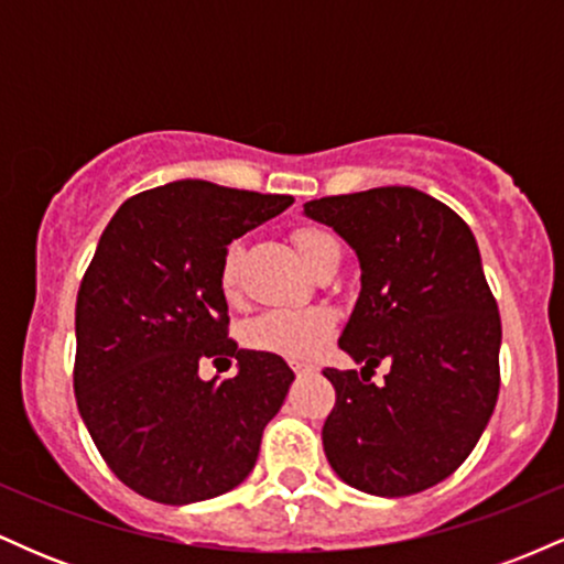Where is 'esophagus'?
I'll list each match as a JSON object with an SVG mask.
<instances>
[{
    "instance_id": "obj_1",
    "label": "esophagus",
    "mask_w": 564,
    "mask_h": 564,
    "mask_svg": "<svg viewBox=\"0 0 564 564\" xmlns=\"http://www.w3.org/2000/svg\"><path fill=\"white\" fill-rule=\"evenodd\" d=\"M294 371H296V377H304V373H313L315 368H310V366H294Z\"/></svg>"
}]
</instances>
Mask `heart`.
Returning a JSON list of instances; mask_svg holds the SVG:
<instances>
[{"instance_id":"1","label":"heart","mask_w":564,"mask_h":564,"mask_svg":"<svg viewBox=\"0 0 564 564\" xmlns=\"http://www.w3.org/2000/svg\"><path fill=\"white\" fill-rule=\"evenodd\" d=\"M296 251L310 270L339 254V243L332 232L315 225H300L291 232ZM238 270H241V243H230L219 264V289L232 300L238 294ZM336 332L334 310L313 304V307H281L257 315L243 326V341L260 352H273L289 360H310L332 341Z\"/></svg>"}]
</instances>
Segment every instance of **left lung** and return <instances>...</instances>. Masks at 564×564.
I'll return each instance as SVG.
<instances>
[{
    "mask_svg": "<svg viewBox=\"0 0 564 564\" xmlns=\"http://www.w3.org/2000/svg\"><path fill=\"white\" fill-rule=\"evenodd\" d=\"M360 260V296L339 347L360 371L323 368L336 403L323 451L373 496H413L464 464L490 422L501 318L469 225L416 187H371L304 204ZM381 359L386 384L370 381Z\"/></svg>",
    "mask_w": 564,
    "mask_h": 564,
    "instance_id": "1",
    "label": "left lung"
}]
</instances>
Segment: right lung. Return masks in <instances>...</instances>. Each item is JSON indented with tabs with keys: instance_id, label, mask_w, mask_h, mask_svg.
Returning a JSON list of instances; mask_svg holds the SVG:
<instances>
[{
	"instance_id": "add662e5",
	"label": "right lung",
	"mask_w": 564,
	"mask_h": 564,
	"mask_svg": "<svg viewBox=\"0 0 564 564\" xmlns=\"http://www.w3.org/2000/svg\"><path fill=\"white\" fill-rule=\"evenodd\" d=\"M291 196L180 180L138 193L102 230L76 296V405L102 462L159 503L228 494L260 456L294 371L228 336L219 264ZM236 357L230 380L197 364Z\"/></svg>"
}]
</instances>
